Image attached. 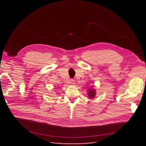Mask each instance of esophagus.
<instances>
[{"label": "esophagus", "instance_id": "obj_1", "mask_svg": "<svg viewBox=\"0 0 146 146\" xmlns=\"http://www.w3.org/2000/svg\"><path fill=\"white\" fill-rule=\"evenodd\" d=\"M70 82L72 84H74V82H75V80L74 79H70Z\"/></svg>", "mask_w": 146, "mask_h": 146}]
</instances>
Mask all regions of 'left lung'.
Listing matches in <instances>:
<instances>
[{
	"instance_id": "1",
	"label": "left lung",
	"mask_w": 146,
	"mask_h": 146,
	"mask_svg": "<svg viewBox=\"0 0 146 146\" xmlns=\"http://www.w3.org/2000/svg\"><path fill=\"white\" fill-rule=\"evenodd\" d=\"M88 94H88V95H89V97L90 98H93L95 96V95H96L95 90H92V89L89 90L88 91Z\"/></svg>"
}]
</instances>
